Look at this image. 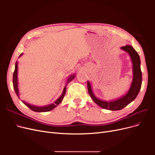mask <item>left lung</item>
Returning a JSON list of instances; mask_svg holds the SVG:
<instances>
[{
	"label": "left lung",
	"instance_id": "left-lung-1",
	"mask_svg": "<svg viewBox=\"0 0 155 155\" xmlns=\"http://www.w3.org/2000/svg\"><path fill=\"white\" fill-rule=\"evenodd\" d=\"M120 49L126 51L129 55L131 62L133 63V81L131 82L130 88L125 95L121 96L117 99L105 101L97 98L93 92L92 85L90 81H87L88 92L92 100L96 104L103 109L110 110H119L124 109L125 107L129 105L130 103L134 100L138 96L142 86V74L140 68V58L137 52L132 46L127 45L121 47Z\"/></svg>",
	"mask_w": 155,
	"mask_h": 155
}]
</instances>
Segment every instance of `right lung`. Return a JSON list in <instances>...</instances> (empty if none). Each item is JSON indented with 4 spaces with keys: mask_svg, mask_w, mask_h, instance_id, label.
Instances as JSON below:
<instances>
[{
    "mask_svg": "<svg viewBox=\"0 0 155 155\" xmlns=\"http://www.w3.org/2000/svg\"><path fill=\"white\" fill-rule=\"evenodd\" d=\"M23 54L22 53L19 57L22 55ZM18 62L17 61L15 63V70H14V72H13V88L14 90H15V92L16 93V94L17 96V97L19 98V91H18ZM75 78V74H72L70 75V76L68 77L67 83H66V85L64 86V88H63V92L61 94V95L57 100H56L53 104H49L48 105H45V106H36V105H31L28 103L25 102L24 101H22L23 104H24L25 105H26L28 107L30 108V109L34 111V112H48L50 110H53L54 108H55L57 107L58 105H59L61 101L63 100V97L65 95V93H66V87L67 85V84L68 83H70L71 81L73 79Z\"/></svg>",
    "mask_w": 155,
    "mask_h": 155,
    "instance_id": "obj_1",
    "label": "right lung"
}]
</instances>
